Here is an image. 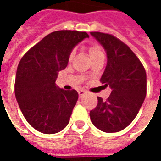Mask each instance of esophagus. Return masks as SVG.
Instances as JSON below:
<instances>
[{
  "instance_id": "34e87169",
  "label": "esophagus",
  "mask_w": 161,
  "mask_h": 161,
  "mask_svg": "<svg viewBox=\"0 0 161 161\" xmlns=\"http://www.w3.org/2000/svg\"><path fill=\"white\" fill-rule=\"evenodd\" d=\"M85 93H86V91H84V90H79V91H78V95H79V97L84 96Z\"/></svg>"
}]
</instances>
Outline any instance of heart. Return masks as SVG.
I'll use <instances>...</instances> for the list:
<instances>
[{
	"instance_id": "heart-1",
	"label": "heart",
	"mask_w": 161,
	"mask_h": 161,
	"mask_svg": "<svg viewBox=\"0 0 161 161\" xmlns=\"http://www.w3.org/2000/svg\"><path fill=\"white\" fill-rule=\"evenodd\" d=\"M88 50H89V53H90V55H91V58H95L97 57L102 56L103 55V53L102 51V48L100 46L97 45V44H91L89 47H88ZM74 56V52L72 51L71 53H70L69 55V59L71 60V58H73Z\"/></svg>"
}]
</instances>
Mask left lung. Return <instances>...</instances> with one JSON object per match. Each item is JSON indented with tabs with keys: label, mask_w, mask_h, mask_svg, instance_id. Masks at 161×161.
I'll return each instance as SVG.
<instances>
[{
	"label": "left lung",
	"mask_w": 161,
	"mask_h": 161,
	"mask_svg": "<svg viewBox=\"0 0 161 161\" xmlns=\"http://www.w3.org/2000/svg\"><path fill=\"white\" fill-rule=\"evenodd\" d=\"M91 34L107 53V65L100 81L109 85L111 94L106 101L97 97L90 116L98 129L115 133L127 128L138 114L147 94V74L137 56L121 40L108 33Z\"/></svg>",
	"instance_id": "1"
}]
</instances>
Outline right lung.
Here are the masks:
<instances>
[{
  "label": "right lung",
  "instance_id": "1",
  "mask_svg": "<svg viewBox=\"0 0 161 161\" xmlns=\"http://www.w3.org/2000/svg\"><path fill=\"white\" fill-rule=\"evenodd\" d=\"M87 33L61 30L51 33L22 57L17 68L14 93L26 121L43 134L63 130L70 121L78 94L57 87L59 70L68 64L75 46Z\"/></svg>",
  "mask_w": 161,
  "mask_h": 161
}]
</instances>
